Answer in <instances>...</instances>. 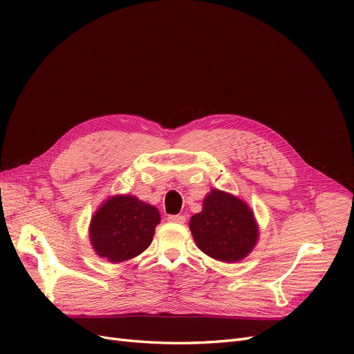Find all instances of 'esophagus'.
<instances>
[{
    "instance_id": "34e87169",
    "label": "esophagus",
    "mask_w": 354,
    "mask_h": 354,
    "mask_svg": "<svg viewBox=\"0 0 354 354\" xmlns=\"http://www.w3.org/2000/svg\"><path fill=\"white\" fill-rule=\"evenodd\" d=\"M169 223H177V224H183L186 221L185 216H169L168 217Z\"/></svg>"
}]
</instances>
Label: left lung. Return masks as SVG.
<instances>
[{
  "instance_id": "8db88e82",
  "label": "left lung",
  "mask_w": 354,
  "mask_h": 354,
  "mask_svg": "<svg viewBox=\"0 0 354 354\" xmlns=\"http://www.w3.org/2000/svg\"><path fill=\"white\" fill-rule=\"evenodd\" d=\"M189 227L198 248L218 261L233 263L248 255L259 236L251 209L221 190H211Z\"/></svg>"
}]
</instances>
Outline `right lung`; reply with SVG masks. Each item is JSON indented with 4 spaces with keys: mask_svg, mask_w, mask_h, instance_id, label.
Returning <instances> with one entry per match:
<instances>
[{
    "mask_svg": "<svg viewBox=\"0 0 354 354\" xmlns=\"http://www.w3.org/2000/svg\"><path fill=\"white\" fill-rule=\"evenodd\" d=\"M155 207L122 195L106 201L91 220L93 248L111 263H120L143 252L159 224Z\"/></svg>",
    "mask_w": 354,
    "mask_h": 354,
    "instance_id": "1",
    "label": "right lung"
}]
</instances>
